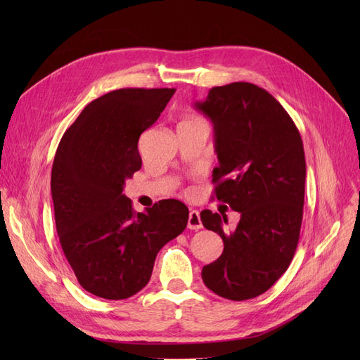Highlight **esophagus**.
Segmentation results:
<instances>
[{
    "mask_svg": "<svg viewBox=\"0 0 360 360\" xmlns=\"http://www.w3.org/2000/svg\"><path fill=\"white\" fill-rule=\"evenodd\" d=\"M188 228H189V230H200V228H202V222H201L198 210H191L189 212Z\"/></svg>",
    "mask_w": 360,
    "mask_h": 360,
    "instance_id": "1",
    "label": "esophagus"
}]
</instances>
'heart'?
I'll return each mask as SVG.
<instances>
[{
	"label": "heart",
	"mask_w": 360,
	"mask_h": 360,
	"mask_svg": "<svg viewBox=\"0 0 360 360\" xmlns=\"http://www.w3.org/2000/svg\"><path fill=\"white\" fill-rule=\"evenodd\" d=\"M191 120H198V118H197V117H191V118H186V120H183V122H191ZM183 122H181V123H183Z\"/></svg>",
	"instance_id": "b5f03b06"
}]
</instances>
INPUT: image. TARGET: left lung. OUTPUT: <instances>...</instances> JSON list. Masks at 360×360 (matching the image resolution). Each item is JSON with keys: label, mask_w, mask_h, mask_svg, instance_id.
I'll use <instances>...</instances> for the list:
<instances>
[{"label": "left lung", "mask_w": 360, "mask_h": 360, "mask_svg": "<svg viewBox=\"0 0 360 360\" xmlns=\"http://www.w3.org/2000/svg\"><path fill=\"white\" fill-rule=\"evenodd\" d=\"M195 108L214 129L216 198L240 213L236 230L225 233V216L201 212L202 225L224 240L222 255L201 276L217 296L254 299L285 274L299 243L307 177L302 138L275 97L249 82L213 86Z\"/></svg>", "instance_id": "left-lung-1"}]
</instances>
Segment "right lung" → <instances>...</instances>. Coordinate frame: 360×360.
<instances>
[{
    "mask_svg": "<svg viewBox=\"0 0 360 360\" xmlns=\"http://www.w3.org/2000/svg\"><path fill=\"white\" fill-rule=\"evenodd\" d=\"M174 89H120L86 105L53 158L51 192L63 252L84 290L122 300L150 281L159 250L183 233L189 210L162 200L136 213L124 183L141 169L138 141Z\"/></svg>",
    "mask_w": 360,
    "mask_h": 360,
    "instance_id": "right-lung-1",
    "label": "right lung"
}]
</instances>
